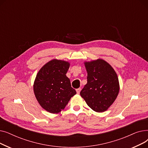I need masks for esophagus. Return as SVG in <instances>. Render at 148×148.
Segmentation results:
<instances>
[{"label": "esophagus", "mask_w": 148, "mask_h": 148, "mask_svg": "<svg viewBox=\"0 0 148 148\" xmlns=\"http://www.w3.org/2000/svg\"><path fill=\"white\" fill-rule=\"evenodd\" d=\"M80 91H81V88H78V89H76V92H77V94H80Z\"/></svg>", "instance_id": "esophagus-1"}]
</instances>
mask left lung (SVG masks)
Listing matches in <instances>:
<instances>
[{"label": "left lung", "mask_w": 148, "mask_h": 148, "mask_svg": "<svg viewBox=\"0 0 148 148\" xmlns=\"http://www.w3.org/2000/svg\"><path fill=\"white\" fill-rule=\"evenodd\" d=\"M88 73L87 83L80 92L88 106L96 112L106 111L114 103L119 92L117 74L103 59L84 63Z\"/></svg>", "instance_id": "1"}]
</instances>
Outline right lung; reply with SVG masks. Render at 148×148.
<instances>
[{
	"instance_id": "1",
	"label": "right lung",
	"mask_w": 148,
	"mask_h": 148,
	"mask_svg": "<svg viewBox=\"0 0 148 148\" xmlns=\"http://www.w3.org/2000/svg\"><path fill=\"white\" fill-rule=\"evenodd\" d=\"M68 62L53 59L45 64L36 74L34 92L39 104L51 113L64 110L76 91L66 75Z\"/></svg>"
}]
</instances>
